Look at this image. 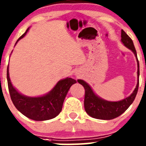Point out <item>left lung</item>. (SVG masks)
<instances>
[{"instance_id": "8db88e82", "label": "left lung", "mask_w": 146, "mask_h": 146, "mask_svg": "<svg viewBox=\"0 0 146 146\" xmlns=\"http://www.w3.org/2000/svg\"><path fill=\"white\" fill-rule=\"evenodd\" d=\"M121 41L125 46L131 50L134 54L137 60L138 64V82L133 93L128 98L122 100L119 102H110L104 100L100 97L97 96L94 93L93 90L90 88L89 85L82 80H78V82L81 84L85 88V100H84V107H85V111L88 115L93 118L98 119H103V120H110L114 118H117L121 114H123L134 101L137 95L138 90V85H139V63H138V58L136 48H135L132 39L128 36L127 34L121 29Z\"/></svg>"}]
</instances>
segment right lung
Listing matches in <instances>:
<instances>
[{"mask_svg":"<svg viewBox=\"0 0 146 146\" xmlns=\"http://www.w3.org/2000/svg\"><path fill=\"white\" fill-rule=\"evenodd\" d=\"M26 32L17 39L24 37ZM7 80L10 98L15 107L23 115L35 121H45L51 119L59 114L62 110L63 104L73 84L76 80L71 78H66L59 80L48 93L41 97H27L22 95L12 85L9 76V69L7 68Z\"/></svg>","mask_w":146,"mask_h":146,"instance_id":"right-lung-1","label":"right lung"}]
</instances>
